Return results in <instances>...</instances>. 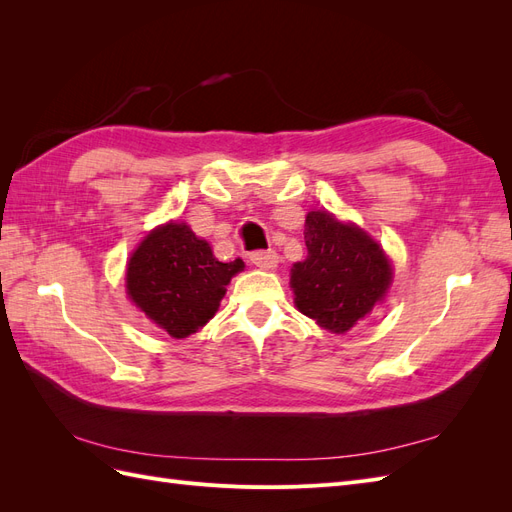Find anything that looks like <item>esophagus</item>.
Wrapping results in <instances>:
<instances>
[{"label":"esophagus","instance_id":"esophagus-1","mask_svg":"<svg viewBox=\"0 0 512 512\" xmlns=\"http://www.w3.org/2000/svg\"><path fill=\"white\" fill-rule=\"evenodd\" d=\"M252 265L258 269H275L277 267V254L273 250H258L250 256Z\"/></svg>","mask_w":512,"mask_h":512}]
</instances>
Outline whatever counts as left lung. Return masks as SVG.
<instances>
[{
	"instance_id": "obj_1",
	"label": "left lung",
	"mask_w": 512,
	"mask_h": 512,
	"mask_svg": "<svg viewBox=\"0 0 512 512\" xmlns=\"http://www.w3.org/2000/svg\"><path fill=\"white\" fill-rule=\"evenodd\" d=\"M307 258L290 269L294 305L322 329L344 335L384 299L391 260L367 232L329 211L305 218Z\"/></svg>"
}]
</instances>
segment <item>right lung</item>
<instances>
[{"mask_svg": "<svg viewBox=\"0 0 512 512\" xmlns=\"http://www.w3.org/2000/svg\"><path fill=\"white\" fill-rule=\"evenodd\" d=\"M243 267L241 258L220 262L188 224L168 222L153 228L130 256L126 290L149 320L183 339L215 316L232 275Z\"/></svg>", "mask_w": 512, "mask_h": 512, "instance_id": "1", "label": "right lung"}]
</instances>
